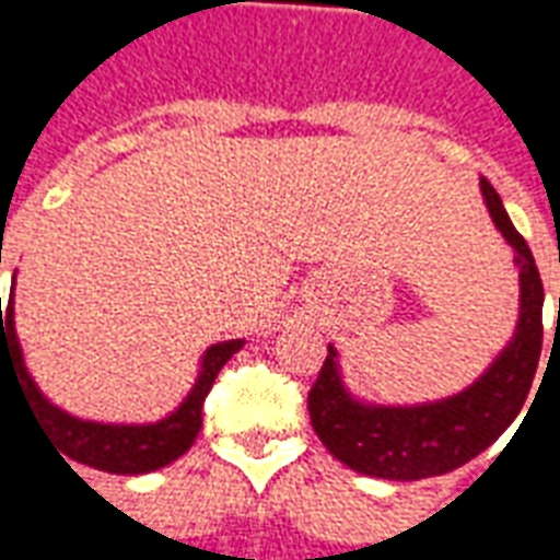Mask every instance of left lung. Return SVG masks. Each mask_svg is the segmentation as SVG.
<instances>
[{"mask_svg":"<svg viewBox=\"0 0 560 560\" xmlns=\"http://www.w3.org/2000/svg\"><path fill=\"white\" fill-rule=\"evenodd\" d=\"M480 191L494 228L513 248L518 269L516 332L470 387L420 405H372L357 399L341 381L339 351L329 345L308 393V417L324 446L351 470L401 482L450 474L492 446L528 399L542 351V281L528 243L513 228L486 176H480Z\"/></svg>","mask_w":560,"mask_h":560,"instance_id":"left-lung-1","label":"left lung"}]
</instances>
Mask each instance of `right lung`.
<instances>
[{"instance_id":"right-lung-1","label":"right lung","mask_w":560,"mask_h":560,"mask_svg":"<svg viewBox=\"0 0 560 560\" xmlns=\"http://www.w3.org/2000/svg\"><path fill=\"white\" fill-rule=\"evenodd\" d=\"M2 260V257H0ZM7 315L2 316L1 312ZM245 339H231L212 345L200 360V372L195 377V387L179 401V408L161 417L155 422H95L80 420L74 413L62 411L59 405L44 396L38 384L32 381L30 369L23 363L18 329H14V293L2 308L0 303V372L8 365L20 377V389L26 393L30 411L42 422L47 438L54 441L62 456L74 458L80 465L107 470V474H149L164 465H171L183 456L188 446L195 444L200 432V411L207 399L209 387L215 384L221 365L240 351ZM66 462V458H62Z\"/></svg>"}]
</instances>
